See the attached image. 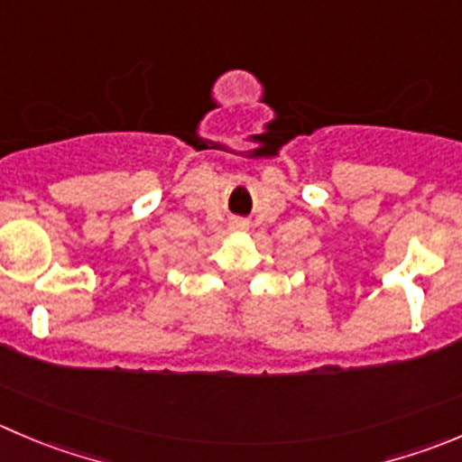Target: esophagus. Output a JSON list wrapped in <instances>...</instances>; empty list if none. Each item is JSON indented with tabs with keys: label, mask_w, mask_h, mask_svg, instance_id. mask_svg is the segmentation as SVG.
<instances>
[{
	"label": "esophagus",
	"mask_w": 462,
	"mask_h": 462,
	"mask_svg": "<svg viewBox=\"0 0 462 462\" xmlns=\"http://www.w3.org/2000/svg\"><path fill=\"white\" fill-rule=\"evenodd\" d=\"M230 230L232 232L248 230V221H244V218H232V221H230Z\"/></svg>",
	"instance_id": "obj_1"
}]
</instances>
